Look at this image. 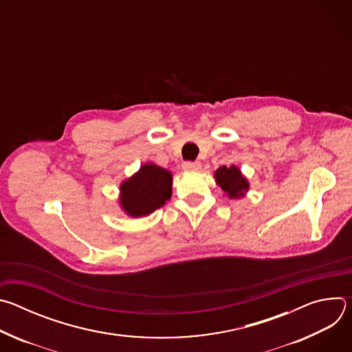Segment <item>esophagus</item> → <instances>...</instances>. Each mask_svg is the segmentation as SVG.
I'll return each mask as SVG.
<instances>
[{"mask_svg": "<svg viewBox=\"0 0 352 352\" xmlns=\"http://www.w3.org/2000/svg\"><path fill=\"white\" fill-rule=\"evenodd\" d=\"M200 167H202V164H200L199 162H195V163H184L182 164V168L185 171H199Z\"/></svg>", "mask_w": 352, "mask_h": 352, "instance_id": "34e87169", "label": "esophagus"}]
</instances>
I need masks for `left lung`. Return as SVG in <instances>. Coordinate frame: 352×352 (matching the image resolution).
I'll return each mask as SVG.
<instances>
[{
	"label": "left lung",
	"instance_id": "1",
	"mask_svg": "<svg viewBox=\"0 0 352 352\" xmlns=\"http://www.w3.org/2000/svg\"><path fill=\"white\" fill-rule=\"evenodd\" d=\"M214 178L217 185H220V188L227 193L230 199L242 197L249 189V182L242 175L241 170L235 166H223L217 168V171L214 173Z\"/></svg>",
	"mask_w": 352,
	"mask_h": 352
}]
</instances>
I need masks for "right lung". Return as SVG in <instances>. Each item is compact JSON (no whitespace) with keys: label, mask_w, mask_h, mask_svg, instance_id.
Wrapping results in <instances>:
<instances>
[{"label":"right lung","mask_w":352,"mask_h":352,"mask_svg":"<svg viewBox=\"0 0 352 352\" xmlns=\"http://www.w3.org/2000/svg\"><path fill=\"white\" fill-rule=\"evenodd\" d=\"M120 206L131 217H143L162 208L173 193V174L153 163L143 164L120 186Z\"/></svg>","instance_id":"right-lung-1"}]
</instances>
